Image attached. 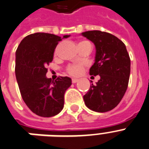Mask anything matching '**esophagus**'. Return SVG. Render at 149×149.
<instances>
[{
    "instance_id": "1",
    "label": "esophagus",
    "mask_w": 149,
    "mask_h": 149,
    "mask_svg": "<svg viewBox=\"0 0 149 149\" xmlns=\"http://www.w3.org/2000/svg\"><path fill=\"white\" fill-rule=\"evenodd\" d=\"M79 80L77 79H72V82H73V83H76Z\"/></svg>"
}]
</instances>
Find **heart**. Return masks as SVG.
Here are the masks:
<instances>
[{"mask_svg":"<svg viewBox=\"0 0 149 149\" xmlns=\"http://www.w3.org/2000/svg\"><path fill=\"white\" fill-rule=\"evenodd\" d=\"M85 42H88L87 41H82V42H79V44H82ZM58 46L56 48V49L55 51V54L56 55L58 52ZM84 68H85V64L83 63H78V64H70L69 65H67L66 67V72L69 75L73 76H77L80 75L83 72Z\"/></svg>","mask_w":149,"mask_h":149,"instance_id":"1","label":"heart"}]
</instances>
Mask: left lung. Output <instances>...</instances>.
Listing matches in <instances>:
<instances>
[{
	"mask_svg": "<svg viewBox=\"0 0 149 149\" xmlns=\"http://www.w3.org/2000/svg\"><path fill=\"white\" fill-rule=\"evenodd\" d=\"M82 34L96 47L95 62L89 73L100 77L96 85H91L83 96L84 101L91 110L108 112L120 103L126 92L130 73V56L125 43L111 33L88 31Z\"/></svg>",
	"mask_w": 149,
	"mask_h": 149,
	"instance_id": "obj_1",
	"label": "left lung"
}]
</instances>
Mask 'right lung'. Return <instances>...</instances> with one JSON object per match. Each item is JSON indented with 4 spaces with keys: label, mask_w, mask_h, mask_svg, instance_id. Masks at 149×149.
Listing matches in <instances>:
<instances>
[{
    "label": "right lung",
    "mask_w": 149,
    "mask_h": 149,
    "mask_svg": "<svg viewBox=\"0 0 149 149\" xmlns=\"http://www.w3.org/2000/svg\"><path fill=\"white\" fill-rule=\"evenodd\" d=\"M63 38L48 33H32L23 39L15 53V76L22 97L28 108L41 117L56 116L62 110L64 93L72 84L67 76H59L55 81L46 76V67Z\"/></svg>",
    "instance_id": "add662e5"
}]
</instances>
